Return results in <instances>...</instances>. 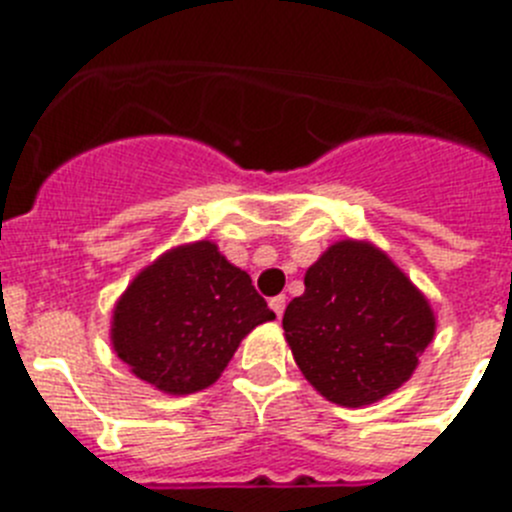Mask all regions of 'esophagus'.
<instances>
[{
	"instance_id": "1",
	"label": "esophagus",
	"mask_w": 512,
	"mask_h": 512,
	"mask_svg": "<svg viewBox=\"0 0 512 512\" xmlns=\"http://www.w3.org/2000/svg\"><path fill=\"white\" fill-rule=\"evenodd\" d=\"M284 305H287V297H284V295H277V297H271V300H269V307L277 312V318H282Z\"/></svg>"
}]
</instances>
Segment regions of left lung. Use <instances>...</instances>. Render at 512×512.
Masks as SVG:
<instances>
[{
  "label": "left lung",
  "instance_id": "1",
  "mask_svg": "<svg viewBox=\"0 0 512 512\" xmlns=\"http://www.w3.org/2000/svg\"><path fill=\"white\" fill-rule=\"evenodd\" d=\"M284 338L307 382L341 408L384 400L413 377L436 336L428 297L372 241H336L284 310Z\"/></svg>",
  "mask_w": 512,
  "mask_h": 512
}]
</instances>
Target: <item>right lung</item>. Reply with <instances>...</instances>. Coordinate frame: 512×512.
Wrapping results in <instances>:
<instances>
[{
	"mask_svg": "<svg viewBox=\"0 0 512 512\" xmlns=\"http://www.w3.org/2000/svg\"><path fill=\"white\" fill-rule=\"evenodd\" d=\"M277 315L217 243L169 248L115 302L110 341L130 372L164 395L215 384L256 325Z\"/></svg>",
	"mask_w": 512,
	"mask_h": 512,
	"instance_id": "obj_1",
	"label": "right lung"
}]
</instances>
